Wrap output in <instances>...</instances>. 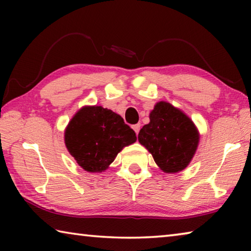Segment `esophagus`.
<instances>
[{"mask_svg":"<svg viewBox=\"0 0 251 251\" xmlns=\"http://www.w3.org/2000/svg\"><path fill=\"white\" fill-rule=\"evenodd\" d=\"M133 129L135 130L136 135H138L139 129H141V124H136V125H134V126H133Z\"/></svg>","mask_w":251,"mask_h":251,"instance_id":"obj_1","label":"esophagus"}]
</instances>
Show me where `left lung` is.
<instances>
[{
  "instance_id": "1",
  "label": "left lung",
  "mask_w": 251,
  "mask_h": 251,
  "mask_svg": "<svg viewBox=\"0 0 251 251\" xmlns=\"http://www.w3.org/2000/svg\"><path fill=\"white\" fill-rule=\"evenodd\" d=\"M138 142L161 171L175 174L192 161L199 144V131L181 109L161 100L150 113V123L139 130Z\"/></svg>"
}]
</instances>
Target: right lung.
I'll return each instance as SVG.
<instances>
[{
    "label": "right lung",
    "mask_w": 251,
    "mask_h": 251,
    "mask_svg": "<svg viewBox=\"0 0 251 251\" xmlns=\"http://www.w3.org/2000/svg\"><path fill=\"white\" fill-rule=\"evenodd\" d=\"M136 139L121 115L97 105L78 109L64 133L67 151L88 173L105 172L118 152Z\"/></svg>",
    "instance_id": "add662e5"
}]
</instances>
